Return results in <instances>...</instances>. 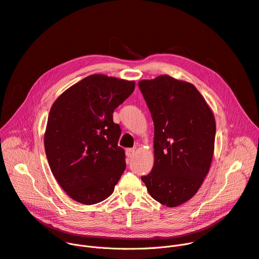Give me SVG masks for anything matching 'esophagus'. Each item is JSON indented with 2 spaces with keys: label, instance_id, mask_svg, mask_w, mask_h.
Masks as SVG:
<instances>
[{
  "label": "esophagus",
  "instance_id": "34e87169",
  "mask_svg": "<svg viewBox=\"0 0 259 259\" xmlns=\"http://www.w3.org/2000/svg\"><path fill=\"white\" fill-rule=\"evenodd\" d=\"M135 148H127L126 150H125V154L128 156V157H133L134 156V154H135Z\"/></svg>",
  "mask_w": 259,
  "mask_h": 259
}]
</instances>
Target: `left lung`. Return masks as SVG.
I'll list each match as a JSON object with an SVG mask.
<instances>
[{"label":"left lung","instance_id":"8db88e82","mask_svg":"<svg viewBox=\"0 0 259 259\" xmlns=\"http://www.w3.org/2000/svg\"><path fill=\"white\" fill-rule=\"evenodd\" d=\"M139 88L154 124V164L141 180L154 200L175 207L190 200L209 171L214 117L191 83L164 74L140 81Z\"/></svg>","mask_w":259,"mask_h":259}]
</instances>
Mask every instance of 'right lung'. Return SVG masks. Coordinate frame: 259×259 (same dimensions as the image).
<instances>
[{
  "instance_id": "right-lung-1",
  "label": "right lung",
  "mask_w": 259,
  "mask_h": 259,
  "mask_svg": "<svg viewBox=\"0 0 259 259\" xmlns=\"http://www.w3.org/2000/svg\"><path fill=\"white\" fill-rule=\"evenodd\" d=\"M134 90V81L92 74L53 104L45 149L56 181L73 200L95 204L114 192L126 165L113 113Z\"/></svg>"
}]
</instances>
